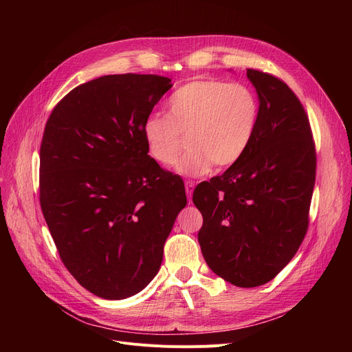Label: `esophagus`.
Instances as JSON below:
<instances>
[{"label":"esophagus","mask_w":352,"mask_h":352,"mask_svg":"<svg viewBox=\"0 0 352 352\" xmlns=\"http://www.w3.org/2000/svg\"><path fill=\"white\" fill-rule=\"evenodd\" d=\"M194 186H195V182H192V180H188V182H185V190H186L188 199H190V197H192Z\"/></svg>","instance_id":"34e87169"}]
</instances>
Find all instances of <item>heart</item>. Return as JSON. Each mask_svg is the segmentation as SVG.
<instances>
[{"instance_id":"b5f03b06","label":"heart","mask_w":352,"mask_h":352,"mask_svg":"<svg viewBox=\"0 0 352 352\" xmlns=\"http://www.w3.org/2000/svg\"><path fill=\"white\" fill-rule=\"evenodd\" d=\"M260 105L245 85L220 79H197L172 94L167 116L153 114L142 124L148 154L172 167L184 148L189 150L176 170L185 176L207 175L212 164L225 168L238 163L257 131Z\"/></svg>"}]
</instances>
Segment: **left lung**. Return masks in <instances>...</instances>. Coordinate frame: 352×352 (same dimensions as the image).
Segmentation results:
<instances>
[{
	"instance_id": "obj_1",
	"label": "left lung",
	"mask_w": 352,
	"mask_h": 352,
	"mask_svg": "<svg viewBox=\"0 0 352 352\" xmlns=\"http://www.w3.org/2000/svg\"><path fill=\"white\" fill-rule=\"evenodd\" d=\"M260 117L238 163L199 184L192 201L202 214L198 242L221 279L255 287L292 260L308 228L316 182V148L300 100L273 74L247 69Z\"/></svg>"
}]
</instances>
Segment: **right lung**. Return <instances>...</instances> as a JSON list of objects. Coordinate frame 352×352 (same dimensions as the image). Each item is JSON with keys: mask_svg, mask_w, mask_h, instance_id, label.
<instances>
[{"mask_svg": "<svg viewBox=\"0 0 352 352\" xmlns=\"http://www.w3.org/2000/svg\"><path fill=\"white\" fill-rule=\"evenodd\" d=\"M157 74H107L70 91L41 142L39 201L60 258L85 289L124 300L150 283L184 180L148 155L142 124L172 88Z\"/></svg>", "mask_w": 352, "mask_h": 352, "instance_id": "right-lung-1", "label": "right lung"}]
</instances>
